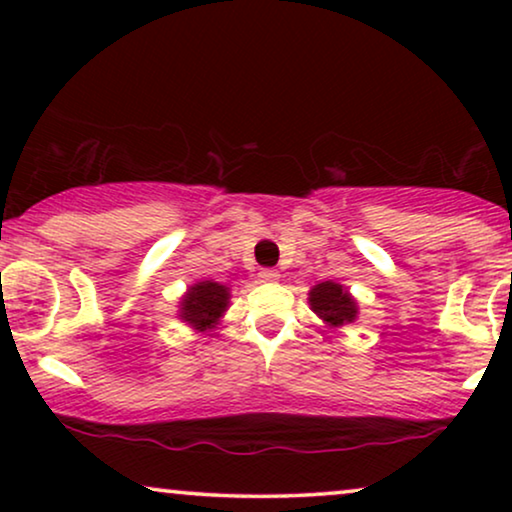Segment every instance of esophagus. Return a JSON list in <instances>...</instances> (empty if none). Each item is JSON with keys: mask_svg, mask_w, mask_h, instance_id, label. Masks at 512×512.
<instances>
[{"mask_svg": "<svg viewBox=\"0 0 512 512\" xmlns=\"http://www.w3.org/2000/svg\"><path fill=\"white\" fill-rule=\"evenodd\" d=\"M258 279H261V282H265V284H272V282H277V279H279V272L272 270V268H263L261 272H258Z\"/></svg>", "mask_w": 512, "mask_h": 512, "instance_id": "1", "label": "esophagus"}]
</instances>
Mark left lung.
<instances>
[{"label": "left lung", "mask_w": 512, "mask_h": 512, "mask_svg": "<svg viewBox=\"0 0 512 512\" xmlns=\"http://www.w3.org/2000/svg\"><path fill=\"white\" fill-rule=\"evenodd\" d=\"M310 305L331 326L352 324L356 317L354 298L335 282H321L314 286L310 291Z\"/></svg>", "instance_id": "left-lung-1"}]
</instances>
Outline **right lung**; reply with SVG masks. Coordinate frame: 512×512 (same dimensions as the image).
I'll list each match as a JSON object with an SVG mask.
<instances>
[{
	"mask_svg": "<svg viewBox=\"0 0 512 512\" xmlns=\"http://www.w3.org/2000/svg\"><path fill=\"white\" fill-rule=\"evenodd\" d=\"M228 307V289L216 282H200L188 289L186 298L181 300V314L179 317L188 321V324L207 331L212 328L223 310Z\"/></svg>",
	"mask_w": 512,
	"mask_h": 512,
	"instance_id": "1",
	"label": "right lung"
}]
</instances>
